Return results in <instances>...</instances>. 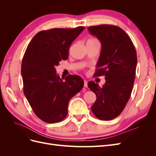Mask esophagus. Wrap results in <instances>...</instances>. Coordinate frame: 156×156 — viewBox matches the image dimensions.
<instances>
[{"label":"esophagus","mask_w":156,"mask_h":156,"mask_svg":"<svg viewBox=\"0 0 156 156\" xmlns=\"http://www.w3.org/2000/svg\"><path fill=\"white\" fill-rule=\"evenodd\" d=\"M84 87L86 88L88 87V82L87 81H85V80L84 81Z\"/></svg>","instance_id":"obj_1"}]
</instances>
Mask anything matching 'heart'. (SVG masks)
<instances>
[{
  "mask_svg": "<svg viewBox=\"0 0 156 156\" xmlns=\"http://www.w3.org/2000/svg\"><path fill=\"white\" fill-rule=\"evenodd\" d=\"M87 41H96V42H99L98 39L96 38V37H90V38H89L88 40Z\"/></svg>",
  "mask_w": 156,
  "mask_h": 156,
  "instance_id": "heart-1",
  "label": "heart"
}]
</instances>
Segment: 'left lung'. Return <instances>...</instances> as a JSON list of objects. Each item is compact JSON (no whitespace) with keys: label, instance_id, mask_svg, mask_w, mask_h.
<instances>
[{"label":"left lung","instance_id":"obj_1","mask_svg":"<svg viewBox=\"0 0 156 156\" xmlns=\"http://www.w3.org/2000/svg\"><path fill=\"white\" fill-rule=\"evenodd\" d=\"M88 30L101 44L95 76L105 75L102 87L94 81L88 86L96 95L91 107L98 119L110 120L124 110L133 89L137 58L130 37L121 28L110 25L92 26Z\"/></svg>","mask_w":156,"mask_h":156}]
</instances>
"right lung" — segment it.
Instances as JSON below:
<instances>
[{"label": "right lung", "instance_id": "obj_1", "mask_svg": "<svg viewBox=\"0 0 156 156\" xmlns=\"http://www.w3.org/2000/svg\"><path fill=\"white\" fill-rule=\"evenodd\" d=\"M84 29L78 27L42 30L26 49L21 64L23 92L36 115L47 123L64 120L70 99L83 87L81 77L69 75L64 80L55 66L68 59L71 44Z\"/></svg>", "mask_w": 156, "mask_h": 156}]
</instances>
